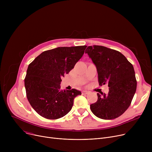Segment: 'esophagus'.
<instances>
[{"label": "esophagus", "mask_w": 152, "mask_h": 152, "mask_svg": "<svg viewBox=\"0 0 152 152\" xmlns=\"http://www.w3.org/2000/svg\"><path fill=\"white\" fill-rule=\"evenodd\" d=\"M88 93H89V92H87V91H82V94H87Z\"/></svg>", "instance_id": "esophagus-1"}]
</instances>
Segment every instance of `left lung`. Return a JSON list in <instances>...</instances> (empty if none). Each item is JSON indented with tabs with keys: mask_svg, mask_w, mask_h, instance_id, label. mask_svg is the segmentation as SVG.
Returning <instances> with one entry per match:
<instances>
[{
	"mask_svg": "<svg viewBox=\"0 0 152 152\" xmlns=\"http://www.w3.org/2000/svg\"><path fill=\"white\" fill-rule=\"evenodd\" d=\"M85 52L96 66L99 85L109 87L107 95L97 94L92 112L103 119H115L129 108L136 91L134 67L121 52L104 46H89Z\"/></svg>",
	"mask_w": 152,
	"mask_h": 152,
	"instance_id": "obj_1",
	"label": "left lung"
}]
</instances>
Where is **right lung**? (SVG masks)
<instances>
[{"label":"right lung","mask_w":152,"mask_h":152,"mask_svg":"<svg viewBox=\"0 0 152 152\" xmlns=\"http://www.w3.org/2000/svg\"><path fill=\"white\" fill-rule=\"evenodd\" d=\"M86 47H60L46 50L29 64L25 79L26 96L39 115L56 119L69 112L75 98L81 92L75 89L61 90V78L74 68Z\"/></svg>","instance_id":"add662e5"}]
</instances>
